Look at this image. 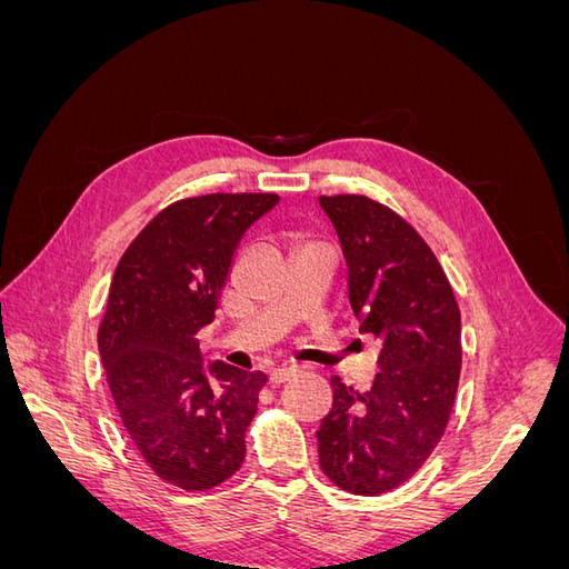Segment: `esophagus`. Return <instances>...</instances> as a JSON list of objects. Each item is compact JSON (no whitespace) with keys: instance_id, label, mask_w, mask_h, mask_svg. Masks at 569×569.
<instances>
[{"instance_id":"1","label":"esophagus","mask_w":569,"mask_h":569,"mask_svg":"<svg viewBox=\"0 0 569 569\" xmlns=\"http://www.w3.org/2000/svg\"><path fill=\"white\" fill-rule=\"evenodd\" d=\"M299 372V368L297 366H289V368H278V370H272L270 372V382L272 385H284L287 380H291V377H295Z\"/></svg>"}]
</instances>
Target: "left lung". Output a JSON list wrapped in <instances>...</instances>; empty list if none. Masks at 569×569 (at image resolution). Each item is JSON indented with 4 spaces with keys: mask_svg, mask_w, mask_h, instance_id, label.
I'll return each instance as SVG.
<instances>
[{
    "mask_svg": "<svg viewBox=\"0 0 569 569\" xmlns=\"http://www.w3.org/2000/svg\"><path fill=\"white\" fill-rule=\"evenodd\" d=\"M318 201L347 258L360 332L382 339L368 391L332 377L320 468L343 491L377 496L416 475L446 432L460 377V311L435 251L389 206L360 194Z\"/></svg>",
    "mask_w": 569,
    "mask_h": 569,
    "instance_id": "1",
    "label": "left lung"
}]
</instances>
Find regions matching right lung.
<instances>
[{
  "label": "right lung",
  "mask_w": 569,
  "mask_h": 569,
  "mask_svg": "<svg viewBox=\"0 0 569 569\" xmlns=\"http://www.w3.org/2000/svg\"><path fill=\"white\" fill-rule=\"evenodd\" d=\"M278 194H203L170 203L116 266L99 356L137 451L184 491L222 485L247 456L263 372L216 360L197 332L213 322L239 239Z\"/></svg>",
  "instance_id": "1"
}]
</instances>
